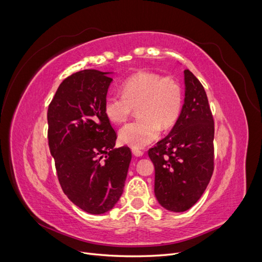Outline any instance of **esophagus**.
<instances>
[{
    "label": "esophagus",
    "mask_w": 262,
    "mask_h": 262,
    "mask_svg": "<svg viewBox=\"0 0 262 262\" xmlns=\"http://www.w3.org/2000/svg\"><path fill=\"white\" fill-rule=\"evenodd\" d=\"M132 154H133L134 156H137V157L143 156V152H142V150L139 149V148H132Z\"/></svg>",
    "instance_id": "esophagus-1"
}]
</instances>
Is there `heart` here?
Listing matches in <instances>:
<instances>
[{"label": "heart", "instance_id": "b5f03b06", "mask_svg": "<svg viewBox=\"0 0 262 262\" xmlns=\"http://www.w3.org/2000/svg\"><path fill=\"white\" fill-rule=\"evenodd\" d=\"M122 94L108 95L104 110L115 123L128 120L138 107L139 119L123 125L119 131L122 143L142 148L158 139L163 129L175 124L184 106V94L172 76L156 72H139L121 84Z\"/></svg>", "mask_w": 262, "mask_h": 262}]
</instances>
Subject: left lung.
Here are the masks:
<instances>
[{
	"label": "left lung",
	"instance_id": "8db88e82",
	"mask_svg": "<svg viewBox=\"0 0 262 262\" xmlns=\"http://www.w3.org/2000/svg\"><path fill=\"white\" fill-rule=\"evenodd\" d=\"M185 104L167 137L148 149L155 196L163 208L185 212L207 189L214 170V120L200 81L185 70Z\"/></svg>",
	"mask_w": 262,
	"mask_h": 262
}]
</instances>
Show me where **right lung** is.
Wrapping results in <instances>:
<instances>
[{
  "instance_id": "right-lung-1",
  "label": "right lung",
  "mask_w": 262,
  "mask_h": 262,
  "mask_svg": "<svg viewBox=\"0 0 262 262\" xmlns=\"http://www.w3.org/2000/svg\"><path fill=\"white\" fill-rule=\"evenodd\" d=\"M109 72L83 70L63 81L52 98L48 141L63 192L91 214L112 210L120 199L131 162L128 146L114 148L117 133L104 105Z\"/></svg>"
}]
</instances>
